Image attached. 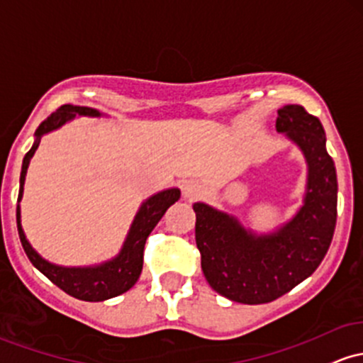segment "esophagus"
Returning a JSON list of instances; mask_svg holds the SVG:
<instances>
[{"mask_svg":"<svg viewBox=\"0 0 363 363\" xmlns=\"http://www.w3.org/2000/svg\"><path fill=\"white\" fill-rule=\"evenodd\" d=\"M201 193L203 186L198 181H186L184 184H182V194H184V198H188V200H194V198L200 196Z\"/></svg>","mask_w":363,"mask_h":363,"instance_id":"esophagus-1","label":"esophagus"}]
</instances>
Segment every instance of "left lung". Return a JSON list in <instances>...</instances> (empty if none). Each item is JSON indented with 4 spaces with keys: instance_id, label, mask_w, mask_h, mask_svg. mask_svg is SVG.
Wrapping results in <instances>:
<instances>
[{
    "instance_id": "8db88e82",
    "label": "left lung",
    "mask_w": 363,
    "mask_h": 363,
    "mask_svg": "<svg viewBox=\"0 0 363 363\" xmlns=\"http://www.w3.org/2000/svg\"><path fill=\"white\" fill-rule=\"evenodd\" d=\"M277 113V133L306 163L303 200L293 217L260 233L236 215L203 201L193 205L205 279L218 294L245 305L277 300L312 276L336 227V167L325 150L324 127L301 105H284Z\"/></svg>"
}]
</instances>
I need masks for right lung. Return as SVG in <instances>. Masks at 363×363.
<instances>
[{
    "mask_svg": "<svg viewBox=\"0 0 363 363\" xmlns=\"http://www.w3.org/2000/svg\"><path fill=\"white\" fill-rule=\"evenodd\" d=\"M75 117H91L101 118L108 115L101 113L96 108L89 106H75V105H63L51 113L34 133V145L27 151L22 162V172H20V189H18V203H17V227L18 238L23 246L29 260L41 274L50 279L53 284H57L60 289H63L70 296L77 298L82 301H105L110 298L118 296V294L129 291L138 282L143 270V252H145V242L148 240L151 230L160 222V218L165 215L170 205L181 198V189L169 188L158 191L151 194L145 201L139 205L134 220L127 230L125 240L122 242V248L115 257L110 260L99 262L93 265H79V267H67L58 265L53 262L46 260L33 248L22 227V210H20V201L23 196V184H26L27 169H29L30 158L34 157L38 150L41 138L46 134L53 133L65 125L67 122L74 121Z\"/></svg>",
    "mask_w": 363,
    "mask_h": 363,
    "instance_id": "add662e5",
    "label": "right lung"
}]
</instances>
